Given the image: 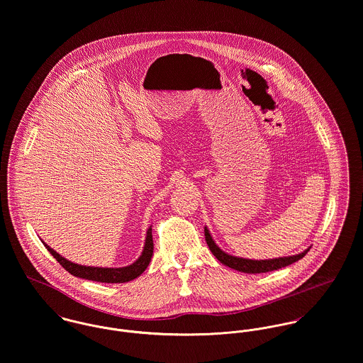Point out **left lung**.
Listing matches in <instances>:
<instances>
[{"instance_id":"obj_1","label":"left lung","mask_w":363,"mask_h":363,"mask_svg":"<svg viewBox=\"0 0 363 363\" xmlns=\"http://www.w3.org/2000/svg\"><path fill=\"white\" fill-rule=\"evenodd\" d=\"M204 238L206 242L211 250V253L225 266L238 270L242 273H247V274H257V273H267V272H273L277 269H281L285 266H289L295 262H298L299 259H302L308 250L295 255V256H288V257H279V259H269V260H250V259H242V257H235L231 255H227L225 252H223L214 241L211 240L208 230L204 228Z\"/></svg>"}]
</instances>
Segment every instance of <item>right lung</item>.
Returning <instances> with one entry per match:
<instances>
[{
  "instance_id": "1",
  "label": "right lung",
  "mask_w": 363,
  "mask_h": 363,
  "mask_svg": "<svg viewBox=\"0 0 363 363\" xmlns=\"http://www.w3.org/2000/svg\"><path fill=\"white\" fill-rule=\"evenodd\" d=\"M44 243V242H43ZM47 250L54 256V259L72 276L84 279V280H91V281L99 282H128L132 281L133 279L139 277L146 267L150 263L152 255H153V235H152V227L147 230L146 235V243L145 249L140 255V257L132 263L130 266L126 267H120V269H104V267H90V266H81L75 264L67 259H64L61 255H58L54 249H51L48 245L44 243Z\"/></svg>"
}]
</instances>
